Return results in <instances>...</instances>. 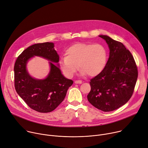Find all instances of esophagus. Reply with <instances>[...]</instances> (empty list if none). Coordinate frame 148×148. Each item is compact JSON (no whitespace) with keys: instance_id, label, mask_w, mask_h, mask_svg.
<instances>
[{"instance_id":"esophagus-1","label":"esophagus","mask_w":148,"mask_h":148,"mask_svg":"<svg viewBox=\"0 0 148 148\" xmlns=\"http://www.w3.org/2000/svg\"><path fill=\"white\" fill-rule=\"evenodd\" d=\"M83 83V82L81 81V80H76V81H75V84H82Z\"/></svg>"}]
</instances>
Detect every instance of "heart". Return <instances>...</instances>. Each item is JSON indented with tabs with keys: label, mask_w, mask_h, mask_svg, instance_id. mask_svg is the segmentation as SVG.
Masks as SVG:
<instances>
[{
	"label": "heart",
	"mask_w": 148,
	"mask_h": 148,
	"mask_svg": "<svg viewBox=\"0 0 148 148\" xmlns=\"http://www.w3.org/2000/svg\"><path fill=\"white\" fill-rule=\"evenodd\" d=\"M66 56L60 60V66L68 78L74 77L78 69L80 75L95 77L104 69L107 62V51L101 44L77 43L65 51Z\"/></svg>",
	"instance_id": "1"
}]
</instances>
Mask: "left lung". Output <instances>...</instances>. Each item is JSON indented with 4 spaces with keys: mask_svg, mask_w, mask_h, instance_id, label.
I'll list each match as a JSON object with an SVG mask.
<instances>
[{
    "mask_svg": "<svg viewBox=\"0 0 148 148\" xmlns=\"http://www.w3.org/2000/svg\"><path fill=\"white\" fill-rule=\"evenodd\" d=\"M108 45L109 57L103 71L90 80L88 101L103 112L113 111L125 104L132 96L138 69L130 52L120 42L100 35Z\"/></svg>",
    "mask_w": 148,
    "mask_h": 148,
    "instance_id": "obj_1",
    "label": "left lung"
}]
</instances>
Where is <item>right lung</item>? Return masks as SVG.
Here are the masks:
<instances>
[{"instance_id":"1","label":"right lung","mask_w":148,"mask_h":148,"mask_svg":"<svg viewBox=\"0 0 148 148\" xmlns=\"http://www.w3.org/2000/svg\"><path fill=\"white\" fill-rule=\"evenodd\" d=\"M34 56L42 57L49 61V73L43 79L32 77L27 70V62ZM58 62L59 55L54 49V44L48 42L29 47L15 62L16 91L28 106L36 112L48 113L56 109L73 84V80L62 74Z\"/></svg>"}]
</instances>
